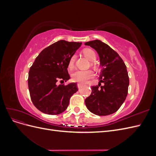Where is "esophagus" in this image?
Here are the masks:
<instances>
[{
    "label": "esophagus",
    "instance_id": "esophagus-1",
    "mask_svg": "<svg viewBox=\"0 0 156 156\" xmlns=\"http://www.w3.org/2000/svg\"><path fill=\"white\" fill-rule=\"evenodd\" d=\"M83 84H81V83H78L77 84V87H78V88L79 89H80V88H82L83 87Z\"/></svg>",
    "mask_w": 156,
    "mask_h": 156
}]
</instances>
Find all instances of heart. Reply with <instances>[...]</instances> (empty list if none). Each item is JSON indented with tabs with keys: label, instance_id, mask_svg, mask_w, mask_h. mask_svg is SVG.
I'll list each match as a JSON object with an SVG mask.
<instances>
[{
	"label": "heart",
	"instance_id": "obj_1",
	"mask_svg": "<svg viewBox=\"0 0 156 156\" xmlns=\"http://www.w3.org/2000/svg\"><path fill=\"white\" fill-rule=\"evenodd\" d=\"M83 55L90 60L93 61L96 59V54L95 51H93L91 49H84L83 51ZM76 58V55H73L71 56V57L69 59L68 66V68L72 69L74 67L75 61ZM92 65H94V63H91ZM94 76V73L91 70H77L76 72H73L72 74V79L74 82H77L79 83H87L90 79H91Z\"/></svg>",
	"mask_w": 156,
	"mask_h": 156
}]
</instances>
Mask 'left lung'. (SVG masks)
<instances>
[{
  "label": "left lung",
  "mask_w": 156,
  "mask_h": 156,
  "mask_svg": "<svg viewBox=\"0 0 156 156\" xmlns=\"http://www.w3.org/2000/svg\"><path fill=\"white\" fill-rule=\"evenodd\" d=\"M84 45L95 49L102 66L98 85L92 87V93L85 100L88 109L94 115L106 116L119 109L127 95L129 77L123 60L115 51L96 40ZM105 83L101 86V83Z\"/></svg>",
  "instance_id": "8db88e82"
}]
</instances>
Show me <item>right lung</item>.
<instances>
[{
  "instance_id": "add662e5",
  "label": "right lung",
  "mask_w": 156,
  "mask_h": 156,
  "mask_svg": "<svg viewBox=\"0 0 156 156\" xmlns=\"http://www.w3.org/2000/svg\"><path fill=\"white\" fill-rule=\"evenodd\" d=\"M81 42L60 40L45 48L30 68L28 85L31 100L41 112L58 115L66 109L69 99L78 89L77 84H59L69 79L68 64Z\"/></svg>"
}]
</instances>
